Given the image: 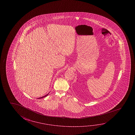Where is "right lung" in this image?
<instances>
[{
	"label": "right lung",
	"instance_id": "obj_1",
	"mask_svg": "<svg viewBox=\"0 0 135 135\" xmlns=\"http://www.w3.org/2000/svg\"><path fill=\"white\" fill-rule=\"evenodd\" d=\"M49 94H47V95H44V96H43V97H40V98H38V99H40V98H43V97H46V96H47V95H49Z\"/></svg>",
	"mask_w": 135,
	"mask_h": 135
}]
</instances>
